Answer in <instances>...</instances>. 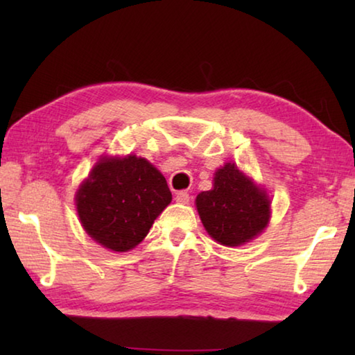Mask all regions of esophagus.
<instances>
[{"mask_svg": "<svg viewBox=\"0 0 355 355\" xmlns=\"http://www.w3.org/2000/svg\"><path fill=\"white\" fill-rule=\"evenodd\" d=\"M175 202L177 203H188L189 202V194L186 191H178L175 196Z\"/></svg>", "mask_w": 355, "mask_h": 355, "instance_id": "1", "label": "esophagus"}]
</instances>
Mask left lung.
I'll use <instances>...</instances> for the list:
<instances>
[{
    "instance_id": "left-lung-1",
    "label": "left lung",
    "mask_w": 355,
    "mask_h": 355,
    "mask_svg": "<svg viewBox=\"0 0 355 355\" xmlns=\"http://www.w3.org/2000/svg\"><path fill=\"white\" fill-rule=\"evenodd\" d=\"M196 207L208 235L228 248L260 235L271 218L266 191L233 163L216 171L213 188L196 197Z\"/></svg>"
}]
</instances>
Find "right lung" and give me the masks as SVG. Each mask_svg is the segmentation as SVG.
Instances as JSON below:
<instances>
[{
    "label": "right lung",
    "mask_w": 355,
    "mask_h": 355,
    "mask_svg": "<svg viewBox=\"0 0 355 355\" xmlns=\"http://www.w3.org/2000/svg\"><path fill=\"white\" fill-rule=\"evenodd\" d=\"M75 200L81 225L94 241L128 252L147 236L172 194L163 173L146 158L101 156Z\"/></svg>",
    "instance_id": "1"
}]
</instances>
